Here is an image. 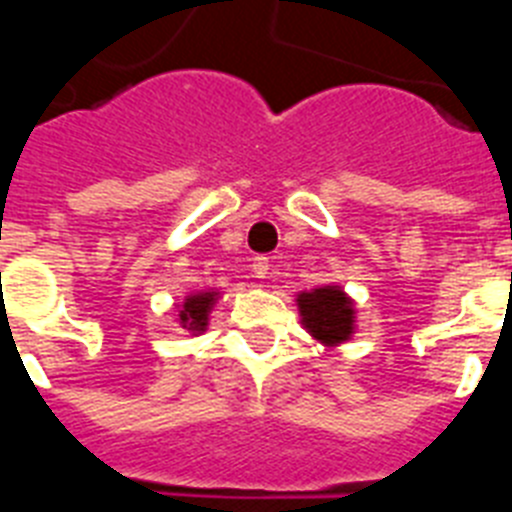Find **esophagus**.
<instances>
[{
    "label": "esophagus",
    "instance_id": "34e87169",
    "mask_svg": "<svg viewBox=\"0 0 512 512\" xmlns=\"http://www.w3.org/2000/svg\"><path fill=\"white\" fill-rule=\"evenodd\" d=\"M252 273H255V278H268L270 275L268 257H255V260H252Z\"/></svg>",
    "mask_w": 512,
    "mask_h": 512
}]
</instances>
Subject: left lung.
Returning <instances> with one entry per match:
<instances>
[{"instance_id":"left-lung-1","label":"left lung","mask_w":512,"mask_h":512,"mask_svg":"<svg viewBox=\"0 0 512 512\" xmlns=\"http://www.w3.org/2000/svg\"><path fill=\"white\" fill-rule=\"evenodd\" d=\"M296 304H299L301 324L314 340L330 345V348L350 340L355 330V309L353 299L340 286L301 291Z\"/></svg>"}]
</instances>
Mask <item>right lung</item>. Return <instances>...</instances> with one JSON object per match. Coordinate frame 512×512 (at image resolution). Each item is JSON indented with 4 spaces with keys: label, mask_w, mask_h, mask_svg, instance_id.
<instances>
[{
    "label": "right lung",
    "mask_w": 512,
    "mask_h": 512,
    "mask_svg": "<svg viewBox=\"0 0 512 512\" xmlns=\"http://www.w3.org/2000/svg\"><path fill=\"white\" fill-rule=\"evenodd\" d=\"M219 299L216 291H201V293H190L188 299L182 301L180 306V324L193 335H201L208 327V314H211L213 304Z\"/></svg>",
    "instance_id": "obj_1"
}]
</instances>
